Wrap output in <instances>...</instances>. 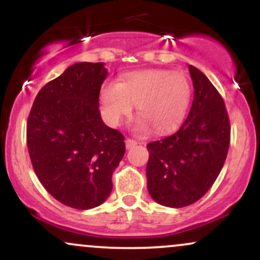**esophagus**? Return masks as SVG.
Returning <instances> with one entry per match:
<instances>
[{"label":"esophagus","instance_id":"obj_1","mask_svg":"<svg viewBox=\"0 0 260 260\" xmlns=\"http://www.w3.org/2000/svg\"><path fill=\"white\" fill-rule=\"evenodd\" d=\"M137 144H138V142H137V140H134L132 138H127L126 139V148L127 149H132V148L136 147Z\"/></svg>","mask_w":260,"mask_h":260}]
</instances>
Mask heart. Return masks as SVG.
Returning a JSON list of instances; mask_svg holds the SVG:
<instances>
[{"label": "heart", "mask_w": 260, "mask_h": 260, "mask_svg": "<svg viewBox=\"0 0 260 260\" xmlns=\"http://www.w3.org/2000/svg\"><path fill=\"white\" fill-rule=\"evenodd\" d=\"M192 96V86L184 74L168 70H147L127 74L120 83L109 82L100 91L103 112L110 124L129 116L137 104L138 117L133 129L155 133L175 129L183 121Z\"/></svg>", "instance_id": "heart-1"}]
</instances>
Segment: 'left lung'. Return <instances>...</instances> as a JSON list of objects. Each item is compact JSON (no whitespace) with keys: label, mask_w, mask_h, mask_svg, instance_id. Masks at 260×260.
<instances>
[{"label":"left lung","mask_w":260,"mask_h":260,"mask_svg":"<svg viewBox=\"0 0 260 260\" xmlns=\"http://www.w3.org/2000/svg\"><path fill=\"white\" fill-rule=\"evenodd\" d=\"M194 98L186 121L166 138L147 145L149 194L170 208L198 202L221 171L231 126L225 103L204 73L189 66Z\"/></svg>","instance_id":"1"}]
</instances>
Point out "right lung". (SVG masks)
I'll use <instances>...</instances> for the list:
<instances>
[{"label": "right lung", "instance_id": "1", "mask_svg": "<svg viewBox=\"0 0 260 260\" xmlns=\"http://www.w3.org/2000/svg\"><path fill=\"white\" fill-rule=\"evenodd\" d=\"M103 62H80L41 88L26 122L32 169L45 189L67 207L86 210L106 201L126 151L120 131L101 120Z\"/></svg>", "mask_w": 260, "mask_h": 260}]
</instances>
